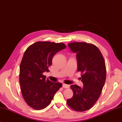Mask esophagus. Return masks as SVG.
I'll return each mask as SVG.
<instances>
[{
  "label": "esophagus",
  "mask_w": 122,
  "mask_h": 122,
  "mask_svg": "<svg viewBox=\"0 0 122 122\" xmlns=\"http://www.w3.org/2000/svg\"><path fill=\"white\" fill-rule=\"evenodd\" d=\"M63 87L64 88H70V85H66V84H63Z\"/></svg>",
  "instance_id": "1"
}]
</instances>
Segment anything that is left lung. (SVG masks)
<instances>
[{"label": "left lung", "instance_id": "8db88e82", "mask_svg": "<svg viewBox=\"0 0 122 122\" xmlns=\"http://www.w3.org/2000/svg\"><path fill=\"white\" fill-rule=\"evenodd\" d=\"M67 45L76 53L77 71L81 72L83 87L71 86L73 96L66 103L74 111L84 112L91 109L101 95L106 80L105 61L100 51L94 45L76 41Z\"/></svg>", "mask_w": 122, "mask_h": 122}]
</instances>
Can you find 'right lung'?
I'll use <instances>...</instances> for the list:
<instances>
[{
	"mask_svg": "<svg viewBox=\"0 0 122 122\" xmlns=\"http://www.w3.org/2000/svg\"><path fill=\"white\" fill-rule=\"evenodd\" d=\"M62 42L37 41L28 47L20 66L19 81L25 101L32 108L40 110L50 104L56 92L62 86L46 78L53 56L66 48Z\"/></svg>",
	"mask_w": 122,
	"mask_h": 122,
	"instance_id": "obj_1",
	"label": "right lung"
}]
</instances>
